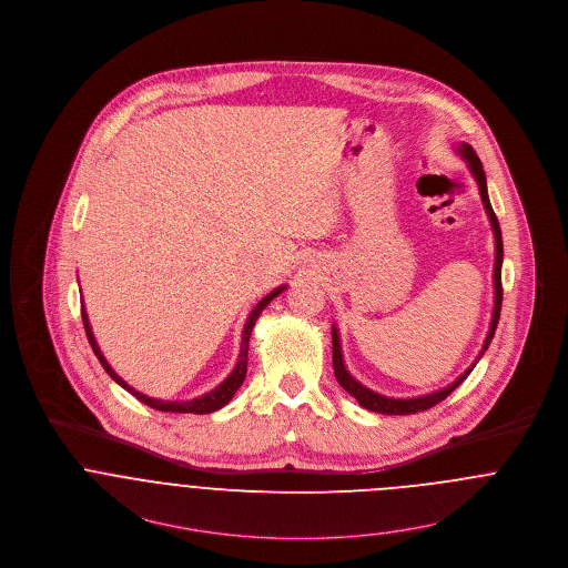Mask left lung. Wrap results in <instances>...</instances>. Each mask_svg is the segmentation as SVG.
I'll use <instances>...</instances> for the list:
<instances>
[{"label":"left lung","mask_w":568,"mask_h":568,"mask_svg":"<svg viewBox=\"0 0 568 568\" xmlns=\"http://www.w3.org/2000/svg\"><path fill=\"white\" fill-rule=\"evenodd\" d=\"M458 154L463 155L479 186V195H481V202L486 207V214L490 219V225H493V234H495V271H493V277H495V308H493V318H490V329H488V336L484 341V347L477 356V361L484 356V352L488 349L493 336H495V329H497V323H499V314H501V302H504V291H501V262H504V241H501V227H499V221L493 212L490 206V200H488V189H486V173H484V166H481V160L475 154V150L466 143H460L458 148ZM332 361H334V375L338 379V384L352 395L356 397V402L361 404L362 408L371 410V413L379 414H416L423 413V410H429L434 408L436 404H440L445 397H449L466 377L468 373L473 371V366L477 364V361L473 362L465 373L452 382L449 386L436 390V393H427V395H420V397H410V399H395V397H386V395H379V393H373L371 388L362 386L358 379L352 377V373L347 371L345 362H343V352H341V338H338V329L332 327Z\"/></svg>","instance_id":"1"}]
</instances>
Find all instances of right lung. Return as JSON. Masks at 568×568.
I'll return each mask as SVG.
<instances>
[{"mask_svg": "<svg viewBox=\"0 0 568 568\" xmlns=\"http://www.w3.org/2000/svg\"><path fill=\"white\" fill-rule=\"evenodd\" d=\"M282 291H286V286H277L275 291H271L264 300H260L258 304H256V308L250 312V318H247V323H245V327H243V341H241V354H239V362H236V366H234V371L214 388V390H210L206 395H202V397H197V399H191V402H162V399H152V397H148V395H143V393H139V390H134L130 384H125L114 371H112V366L105 362L103 358L102 352H100V347H98V341H95V336H93V329H91V323H89V316H87V312H84V306H82V321H84V329H87V336H89V343H91V347H93V352H95V356H98V361L102 362L103 368H105V373L119 384V386H123L125 390H130L139 402H143L145 406H150V408H154V410H160V413H180V414H210L214 413V410H219V408H223L225 404H230V399L234 397V393L241 388V384L245 382V375H247V349H250V336H252V329H254V325H256V321H258L260 314H262V310L266 308L268 304H271V300L273 297H277Z\"/></svg>", "mask_w": 568, "mask_h": 568, "instance_id": "add662e5", "label": "right lung"}]
</instances>
